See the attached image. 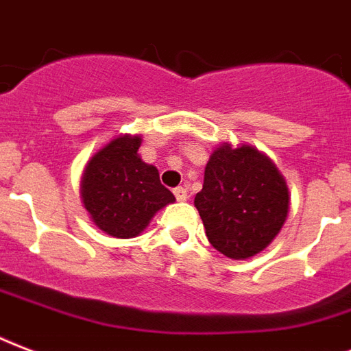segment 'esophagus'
I'll use <instances>...</instances> for the list:
<instances>
[{
    "label": "esophagus",
    "mask_w": 351,
    "mask_h": 351,
    "mask_svg": "<svg viewBox=\"0 0 351 351\" xmlns=\"http://www.w3.org/2000/svg\"><path fill=\"white\" fill-rule=\"evenodd\" d=\"M173 195L178 197V201H184L189 197V190L184 189V186H178V189H173Z\"/></svg>",
    "instance_id": "1"
}]
</instances>
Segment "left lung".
Here are the masks:
<instances>
[{
	"label": "left lung",
	"instance_id": "obj_1",
	"mask_svg": "<svg viewBox=\"0 0 351 351\" xmlns=\"http://www.w3.org/2000/svg\"><path fill=\"white\" fill-rule=\"evenodd\" d=\"M194 205L214 249L243 260L263 251L278 234L289 210V192L260 152L223 145L206 162Z\"/></svg>",
	"mask_w": 351,
	"mask_h": 351
}]
</instances>
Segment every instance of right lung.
Listing matches in <instances>:
<instances>
[{
  "label": "right lung",
  "instance_id": "obj_1",
  "mask_svg": "<svg viewBox=\"0 0 351 351\" xmlns=\"http://www.w3.org/2000/svg\"><path fill=\"white\" fill-rule=\"evenodd\" d=\"M141 137H117L88 162L82 199L95 225L115 238H133L154 214L176 197L161 184L156 167L138 157Z\"/></svg>",
  "mask_w": 351,
  "mask_h": 351
}]
</instances>
